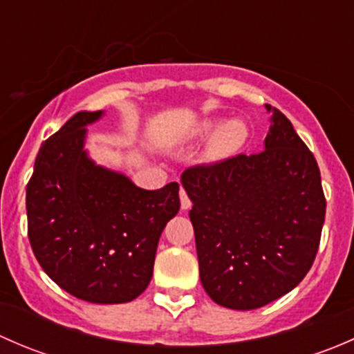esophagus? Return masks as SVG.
Wrapping results in <instances>:
<instances>
[{"mask_svg":"<svg viewBox=\"0 0 354 354\" xmlns=\"http://www.w3.org/2000/svg\"><path fill=\"white\" fill-rule=\"evenodd\" d=\"M180 202H181V209L183 210H188L192 207V200H190V197H188L187 192H185L183 188L180 190Z\"/></svg>","mask_w":354,"mask_h":354,"instance_id":"obj_1","label":"esophagus"}]
</instances>
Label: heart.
Instances as JSON below:
<instances>
[{
	"instance_id": "b5f03b06",
	"label": "heart",
	"mask_w": 354,
	"mask_h": 354,
	"mask_svg": "<svg viewBox=\"0 0 354 354\" xmlns=\"http://www.w3.org/2000/svg\"><path fill=\"white\" fill-rule=\"evenodd\" d=\"M210 133L213 135L203 149L202 159L214 164L238 154L248 140L250 128L240 118H233L219 124V118L210 116L197 121L188 131V137L198 140V138H205Z\"/></svg>"
}]
</instances>
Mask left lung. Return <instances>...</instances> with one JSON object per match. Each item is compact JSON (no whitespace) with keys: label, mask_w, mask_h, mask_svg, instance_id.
Here are the masks:
<instances>
[{"label":"left lung","mask_w":354,"mask_h":354,"mask_svg":"<svg viewBox=\"0 0 354 354\" xmlns=\"http://www.w3.org/2000/svg\"><path fill=\"white\" fill-rule=\"evenodd\" d=\"M263 151L188 167L181 185L207 295L253 310L301 283L319 250L326 197L317 160L279 109Z\"/></svg>","instance_id":"left-lung-1"}]
</instances>
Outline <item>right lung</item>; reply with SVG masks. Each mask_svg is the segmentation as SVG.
<instances>
[{"label":"right lung","instance_id":"add662e5","mask_svg":"<svg viewBox=\"0 0 354 354\" xmlns=\"http://www.w3.org/2000/svg\"><path fill=\"white\" fill-rule=\"evenodd\" d=\"M102 114L80 111L41 145L27 183V221L32 252L59 288L113 305L151 283L160 233L180 210V185L144 190L97 166L84 149L85 127Z\"/></svg>","mask_w":354,"mask_h":354}]
</instances>
